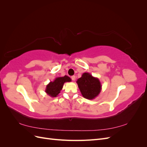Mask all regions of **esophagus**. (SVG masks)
<instances>
[{"label": "esophagus", "instance_id": "1", "mask_svg": "<svg viewBox=\"0 0 147 147\" xmlns=\"http://www.w3.org/2000/svg\"><path fill=\"white\" fill-rule=\"evenodd\" d=\"M71 78H72L73 81H75V75H73V76L71 77Z\"/></svg>", "mask_w": 147, "mask_h": 147}]
</instances>
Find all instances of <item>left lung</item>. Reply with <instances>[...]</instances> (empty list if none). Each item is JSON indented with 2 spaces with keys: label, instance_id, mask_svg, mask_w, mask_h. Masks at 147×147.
<instances>
[{
  "label": "left lung",
  "instance_id": "left-lung-1",
  "mask_svg": "<svg viewBox=\"0 0 147 147\" xmlns=\"http://www.w3.org/2000/svg\"><path fill=\"white\" fill-rule=\"evenodd\" d=\"M78 86L82 96L85 99H94L100 94L102 90L100 82L90 73H83L77 81Z\"/></svg>",
  "mask_w": 147,
  "mask_h": 147
}]
</instances>
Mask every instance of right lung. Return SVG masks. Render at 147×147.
<instances>
[{"mask_svg": "<svg viewBox=\"0 0 147 147\" xmlns=\"http://www.w3.org/2000/svg\"><path fill=\"white\" fill-rule=\"evenodd\" d=\"M71 78L65 75L64 77H57L54 81L50 82L46 87L45 92L51 97H56L60 93L61 91L63 89V85L65 82H70Z\"/></svg>", "mask_w": 147, "mask_h": 147, "instance_id": "add662e5", "label": "right lung"}]
</instances>
